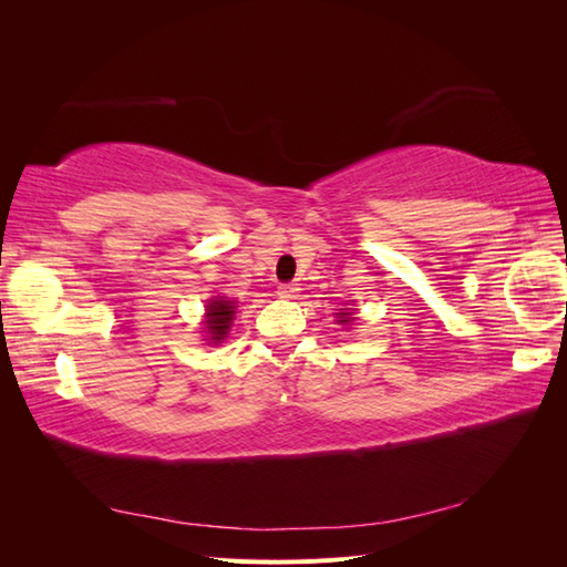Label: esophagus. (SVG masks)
I'll return each mask as SVG.
<instances>
[{"label": "esophagus", "mask_w": 567, "mask_h": 567, "mask_svg": "<svg viewBox=\"0 0 567 567\" xmlns=\"http://www.w3.org/2000/svg\"><path fill=\"white\" fill-rule=\"evenodd\" d=\"M298 284H281L279 286V290H277V293L281 296V298H296L298 296Z\"/></svg>", "instance_id": "esophagus-1"}]
</instances>
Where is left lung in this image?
I'll use <instances>...</instances> for the list:
<instances>
[{
	"mask_svg": "<svg viewBox=\"0 0 567 567\" xmlns=\"http://www.w3.org/2000/svg\"><path fill=\"white\" fill-rule=\"evenodd\" d=\"M338 321H340V323L350 321V312H338Z\"/></svg>",
	"mask_w": 567,
	"mask_h": 567,
	"instance_id": "obj_1",
	"label": "left lung"
}]
</instances>
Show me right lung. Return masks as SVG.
Instances as JSON below:
<instances>
[{"instance_id":"1","label":"right lung","mask_w":567,"mask_h":567,"mask_svg":"<svg viewBox=\"0 0 567 567\" xmlns=\"http://www.w3.org/2000/svg\"><path fill=\"white\" fill-rule=\"evenodd\" d=\"M231 319H234V302L231 300H221V298L219 300H210V305H208V321H205V326H208L213 342L225 340V336L229 333Z\"/></svg>"}]
</instances>
